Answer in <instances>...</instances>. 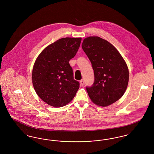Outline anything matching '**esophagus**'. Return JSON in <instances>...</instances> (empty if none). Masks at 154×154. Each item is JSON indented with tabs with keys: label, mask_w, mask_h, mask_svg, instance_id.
Segmentation results:
<instances>
[{
	"label": "esophagus",
	"mask_w": 154,
	"mask_h": 154,
	"mask_svg": "<svg viewBox=\"0 0 154 154\" xmlns=\"http://www.w3.org/2000/svg\"><path fill=\"white\" fill-rule=\"evenodd\" d=\"M80 84L82 86L84 85V84H85V81H84V80L83 79H82V80L80 81Z\"/></svg>",
	"instance_id": "34e87169"
}]
</instances>
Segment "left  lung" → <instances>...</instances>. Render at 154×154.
Here are the masks:
<instances>
[{
	"label": "left lung",
	"mask_w": 154,
	"mask_h": 154,
	"mask_svg": "<svg viewBox=\"0 0 154 154\" xmlns=\"http://www.w3.org/2000/svg\"><path fill=\"white\" fill-rule=\"evenodd\" d=\"M82 48L91 62L94 82L86 89L91 100L102 107L117 102L127 88L129 70L117 50L97 36L85 38Z\"/></svg>",
	"instance_id": "obj_1"
}]
</instances>
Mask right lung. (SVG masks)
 Returning <instances> with one entry per match:
<instances>
[{"instance_id":"obj_1","label":"right lung","mask_w":154,"mask_h":154,"mask_svg":"<svg viewBox=\"0 0 154 154\" xmlns=\"http://www.w3.org/2000/svg\"><path fill=\"white\" fill-rule=\"evenodd\" d=\"M81 38L66 37L47 46L37 57L32 71L35 90L44 102L60 107L70 102L80 87L69 62L80 46Z\"/></svg>"}]
</instances>
